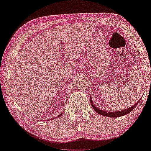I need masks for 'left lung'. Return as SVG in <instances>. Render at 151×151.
Wrapping results in <instances>:
<instances>
[{
    "label": "left lung",
    "instance_id": "8db88e82",
    "mask_svg": "<svg viewBox=\"0 0 151 151\" xmlns=\"http://www.w3.org/2000/svg\"><path fill=\"white\" fill-rule=\"evenodd\" d=\"M141 99V98H140ZM140 99L138 100L136 103H135L133 106H130V108H126V109H124L123 111H115V112H108V111H102L101 109L98 108L95 106V105L93 103V101H91V106H92V108H93L96 113H98V114L101 115V116H107V117H111V118H116V117H120V116H125V115L128 114V113L131 112L133 109L135 108V106L138 105V103H139V101H140Z\"/></svg>",
    "mask_w": 151,
    "mask_h": 151
}]
</instances>
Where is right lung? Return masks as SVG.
Returning <instances> with one entry per match:
<instances>
[{"mask_svg":"<svg viewBox=\"0 0 151 151\" xmlns=\"http://www.w3.org/2000/svg\"><path fill=\"white\" fill-rule=\"evenodd\" d=\"M62 114H63V113H61V114H60V115H59V116H58V117H60V116H61V115H62Z\"/></svg>","mask_w":151,"mask_h":151,"instance_id":"1","label":"right lung"}]
</instances>
